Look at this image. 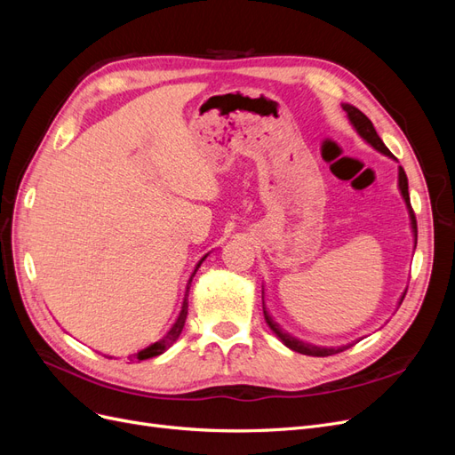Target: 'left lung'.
I'll return each mask as SVG.
<instances>
[{"label": "left lung", "instance_id": "1", "mask_svg": "<svg viewBox=\"0 0 455 455\" xmlns=\"http://www.w3.org/2000/svg\"><path fill=\"white\" fill-rule=\"evenodd\" d=\"M341 108H343V112L347 114V119H349V123H351V127L356 131V134H359L366 144H370L376 151H379V154L395 159V157L391 156V151L387 149V146H385L383 140L378 136L374 125H371V121L361 112L359 108H355V106H351V104H341ZM398 191H401V196H403L404 204H406V209H408L410 228H411V235H414V251H416V244H418V224H416L414 211H411V204H410L408 178H406V172H404L403 167H398ZM404 294H406V292H403L401 299H398V306L403 304ZM261 299H264V291H261ZM264 316H266L267 326L273 330V334L277 336L288 349H292V351L301 353V355H309V356H330V355H336V353H341V351H346V349L353 347L355 343L359 341V339H356V341H353V343H347V346H339V347H321V346H313V343L301 341V339L294 338L292 334H288L286 330H283L277 323L273 321V316L269 315V311H267L266 307H264Z\"/></svg>", "mask_w": 455, "mask_h": 455}]
</instances>
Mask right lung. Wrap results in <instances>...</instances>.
I'll list each match as a JSON object with an SVG mask.
<instances>
[{"mask_svg": "<svg viewBox=\"0 0 455 455\" xmlns=\"http://www.w3.org/2000/svg\"><path fill=\"white\" fill-rule=\"evenodd\" d=\"M211 252H206L197 264H196V267H194V271H191V275H189V279H188V283H186V291H184V298H182V306H180V313H178V316L174 319V323H172V326L167 330V334H164L163 338H159L156 343H149L148 347H144V349H140L139 353H132V355H129L127 359L132 363V361H146V359H151V356H157V355H163L164 351H167L169 347H172L174 346V341L180 338V334H182V328H184V323H186V316H188V294H189V286H191V281H194V277H196V273H197V269L201 267V264L204 261V258L209 256ZM104 356H108V359H114V356H109V355H104Z\"/></svg>", "mask_w": 455, "mask_h": 455, "instance_id": "add662e5", "label": "right lung"}]
</instances>
